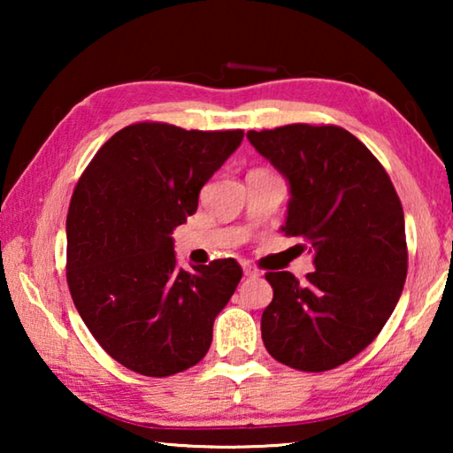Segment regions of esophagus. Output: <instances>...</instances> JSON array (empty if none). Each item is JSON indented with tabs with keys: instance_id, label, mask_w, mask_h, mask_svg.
<instances>
[{
	"instance_id": "34e87169",
	"label": "esophagus",
	"mask_w": 453,
	"mask_h": 453,
	"mask_svg": "<svg viewBox=\"0 0 453 453\" xmlns=\"http://www.w3.org/2000/svg\"><path fill=\"white\" fill-rule=\"evenodd\" d=\"M242 267H243V275H245V278H259V270H257V267L245 264V262L242 264Z\"/></svg>"
}]
</instances>
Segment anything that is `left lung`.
<instances>
[{
  "label": "left lung",
  "mask_w": 453,
  "mask_h": 453,
  "mask_svg": "<svg viewBox=\"0 0 453 453\" xmlns=\"http://www.w3.org/2000/svg\"><path fill=\"white\" fill-rule=\"evenodd\" d=\"M248 140L289 181L281 232L302 237L316 265L303 283L289 272L265 273L273 300L262 316L264 346L294 370H334L370 346L400 300L408 275L402 202L348 129L291 124L248 132Z\"/></svg>",
  "instance_id": "8db88e82"
}]
</instances>
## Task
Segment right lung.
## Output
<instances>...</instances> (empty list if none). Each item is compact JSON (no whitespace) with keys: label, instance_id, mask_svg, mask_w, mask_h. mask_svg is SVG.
<instances>
[{"label":"right lung","instance_id":"add662e5","mask_svg":"<svg viewBox=\"0 0 453 453\" xmlns=\"http://www.w3.org/2000/svg\"><path fill=\"white\" fill-rule=\"evenodd\" d=\"M242 140V129L132 124L99 148L73 189L67 286L91 335L127 370L165 378L208 354L242 267L227 257L180 270L172 234Z\"/></svg>","mask_w":453,"mask_h":453}]
</instances>
